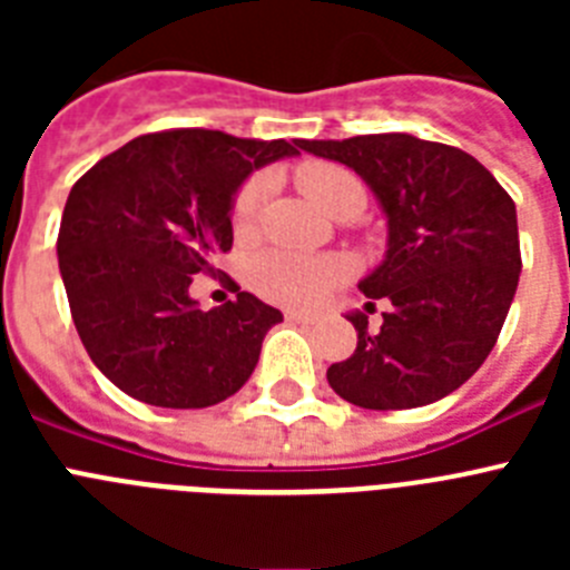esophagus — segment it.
<instances>
[{
    "label": "esophagus",
    "instance_id": "34e87169",
    "mask_svg": "<svg viewBox=\"0 0 570 570\" xmlns=\"http://www.w3.org/2000/svg\"><path fill=\"white\" fill-rule=\"evenodd\" d=\"M288 316L291 322H299V325H311V316H305V314H296V311H288Z\"/></svg>",
    "mask_w": 570,
    "mask_h": 570
}]
</instances>
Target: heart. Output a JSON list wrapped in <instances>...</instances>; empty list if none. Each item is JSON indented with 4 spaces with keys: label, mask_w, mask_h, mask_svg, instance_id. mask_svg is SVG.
<instances>
[{
    "label": "heart",
    "mask_w": 570,
    "mask_h": 570,
    "mask_svg": "<svg viewBox=\"0 0 570 570\" xmlns=\"http://www.w3.org/2000/svg\"><path fill=\"white\" fill-rule=\"evenodd\" d=\"M294 183L311 203L340 216L351 205H365V188L354 174L342 165L305 163L294 170ZM268 199V176L254 174L236 190L230 203V228L236 239H250L259 228V216ZM351 262L342 256H308L294 250H262L250 262V285L265 299L288 305V308H311L320 305L331 291L347 279Z\"/></svg>",
    "instance_id": "b5f03b06"
}]
</instances>
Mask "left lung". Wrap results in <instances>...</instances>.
Instances as JSON below:
<instances>
[{
  "instance_id": "obj_1",
  "label": "left lung",
  "mask_w": 570,
  "mask_h": 570,
  "mask_svg": "<svg viewBox=\"0 0 570 570\" xmlns=\"http://www.w3.org/2000/svg\"><path fill=\"white\" fill-rule=\"evenodd\" d=\"M302 150L354 168L387 216V254L360 282L380 331L351 314L356 351L328 367L342 400L402 411L471 380L497 345L517 282V208L491 170L454 145L407 134L296 139Z\"/></svg>"
}]
</instances>
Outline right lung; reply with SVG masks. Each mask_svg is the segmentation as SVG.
<instances>
[{"instance_id": "add662e5", "label": "right lung", "mask_w": 570, "mask_h": 570, "mask_svg": "<svg viewBox=\"0 0 570 570\" xmlns=\"http://www.w3.org/2000/svg\"><path fill=\"white\" fill-rule=\"evenodd\" d=\"M296 142L170 128L130 139L77 179L57 254L73 325L119 391L156 407H208L239 391L282 314L248 291L203 311L190 276L234 245L230 203Z\"/></svg>"}]
</instances>
